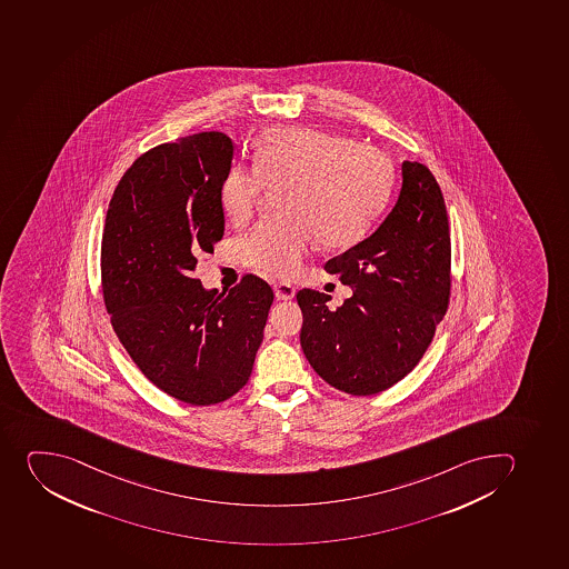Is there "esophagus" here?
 Here are the masks:
<instances>
[{
    "label": "esophagus",
    "instance_id": "esophagus-1",
    "mask_svg": "<svg viewBox=\"0 0 569 569\" xmlns=\"http://www.w3.org/2000/svg\"><path fill=\"white\" fill-rule=\"evenodd\" d=\"M274 295H277L278 300H291L297 295V289L291 283L278 282L274 283Z\"/></svg>",
    "mask_w": 569,
    "mask_h": 569
}]
</instances>
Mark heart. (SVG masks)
<instances>
[{"mask_svg": "<svg viewBox=\"0 0 569 569\" xmlns=\"http://www.w3.org/2000/svg\"><path fill=\"white\" fill-rule=\"evenodd\" d=\"M280 192L283 214L258 224L240 241L247 266L272 277H291L315 241L353 246L381 214L393 188L385 151L333 131L278 128L256 148L254 167L232 164L219 184L227 218L246 223L261 193Z\"/></svg>", "mask_w": 569, "mask_h": 569, "instance_id": "heart-1", "label": "heart"}]
</instances>
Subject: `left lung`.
<instances>
[{
  "label": "left lung",
  "instance_id": "1",
  "mask_svg": "<svg viewBox=\"0 0 569 569\" xmlns=\"http://www.w3.org/2000/svg\"><path fill=\"white\" fill-rule=\"evenodd\" d=\"M402 184L376 232L326 263L351 297L302 289L303 355L323 381L351 396H373L418 366L443 320L450 295L449 216L432 172L402 162Z\"/></svg>",
  "mask_w": 569,
  "mask_h": 569
}]
</instances>
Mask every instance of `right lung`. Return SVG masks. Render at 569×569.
<instances>
[{
  "label": "right lung",
  "instance_id": "obj_1",
  "mask_svg": "<svg viewBox=\"0 0 569 569\" xmlns=\"http://www.w3.org/2000/svg\"><path fill=\"white\" fill-rule=\"evenodd\" d=\"M234 144L203 131L139 157L106 214L100 269L117 337L139 370L193 407L224 401L251 377L272 289L247 274L229 292L192 272L224 232L219 184Z\"/></svg>",
  "mask_w": 569,
  "mask_h": 569
}]
</instances>
